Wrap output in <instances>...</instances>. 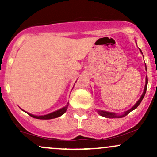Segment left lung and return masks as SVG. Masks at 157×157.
Masks as SVG:
<instances>
[{
  "instance_id": "8db88e82",
  "label": "left lung",
  "mask_w": 157,
  "mask_h": 157,
  "mask_svg": "<svg viewBox=\"0 0 157 157\" xmlns=\"http://www.w3.org/2000/svg\"><path fill=\"white\" fill-rule=\"evenodd\" d=\"M140 52H141L142 53V51L141 49H140ZM145 68H146V65H145ZM147 70V68H146ZM147 77L146 76V78H145V89H144V91H143V93H142L141 97L140 98V100H138L137 102H136V104L133 106L132 108H131V109H129L128 111H126L125 113H123V114L122 115H118L116 113H113V112H109V111H102V110H97V113H99V114L100 115V116H102L104 117H106V118H121V117H123L126 116L127 114H128L129 113L131 112V111H132L133 110L136 109V108L138 107V105H140V102H142V99L144 98V97H145V92H146V90H147Z\"/></svg>"
}]
</instances>
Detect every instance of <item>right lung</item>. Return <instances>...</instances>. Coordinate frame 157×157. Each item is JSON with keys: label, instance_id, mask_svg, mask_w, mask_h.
<instances>
[{"label": "right lung", "instance_id": "right-lung-1", "mask_svg": "<svg viewBox=\"0 0 157 157\" xmlns=\"http://www.w3.org/2000/svg\"><path fill=\"white\" fill-rule=\"evenodd\" d=\"M68 102L67 103L65 107L62 108V109L57 110V111H54V112L48 113V114H46V115H43V116H36V115H33L29 113H27L29 116H31L33 118H36V119H39V120H50V119H54V118H57L60 117L61 115H63V113L66 112V110L68 109Z\"/></svg>", "mask_w": 157, "mask_h": 157}]
</instances>
